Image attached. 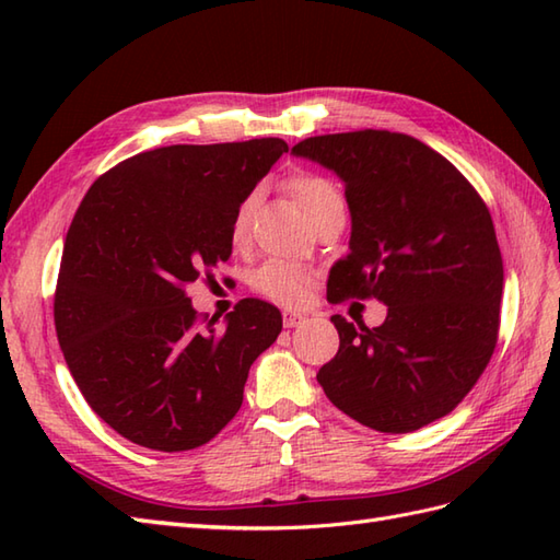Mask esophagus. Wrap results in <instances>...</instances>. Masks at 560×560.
Here are the masks:
<instances>
[{
    "instance_id": "34e87169",
    "label": "esophagus",
    "mask_w": 560,
    "mask_h": 560,
    "mask_svg": "<svg viewBox=\"0 0 560 560\" xmlns=\"http://www.w3.org/2000/svg\"><path fill=\"white\" fill-rule=\"evenodd\" d=\"M303 323H305V315L303 313H295V311L283 313V327L293 329V327H301Z\"/></svg>"
}]
</instances>
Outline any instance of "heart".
Returning <instances> with one entry per match:
<instances>
[{"instance_id": "heart-1", "label": "heart", "mask_w": 560, "mask_h": 560, "mask_svg": "<svg viewBox=\"0 0 560 560\" xmlns=\"http://www.w3.org/2000/svg\"><path fill=\"white\" fill-rule=\"evenodd\" d=\"M287 189L291 197L299 201V207L313 225L323 221L335 211H343V195L339 187L325 175L317 173H299L289 177ZM257 192L245 195L233 211L231 219V243L233 247H245L249 241V229H253V217L257 209ZM253 289L267 299L287 305H299L307 299L313 287V273L301 265H293L287 259H267L253 273Z\"/></svg>"}]
</instances>
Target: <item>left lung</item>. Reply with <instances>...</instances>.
<instances>
[{"instance_id":"1","label":"left lung","mask_w":560,"mask_h":560,"mask_svg":"<svg viewBox=\"0 0 560 560\" xmlns=\"http://www.w3.org/2000/svg\"><path fill=\"white\" fill-rule=\"evenodd\" d=\"M291 151L347 187L351 253L331 267L327 299L387 305L373 329L331 317L339 351L317 383L380 433L443 419L477 385L501 327L503 257L489 207L455 165L409 135L359 129Z\"/></svg>"}]
</instances>
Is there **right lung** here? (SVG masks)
<instances>
[{"mask_svg": "<svg viewBox=\"0 0 560 560\" xmlns=\"http://www.w3.org/2000/svg\"><path fill=\"white\" fill-rule=\"evenodd\" d=\"M283 139L175 144L103 173L65 241L55 329L83 399L132 443H209L243 404L249 365L277 341L279 307L245 299L199 323L187 287L231 257V219Z\"/></svg>", "mask_w": 560, "mask_h": 560, "instance_id": "right-lung-1", "label": "right lung"}]
</instances>
